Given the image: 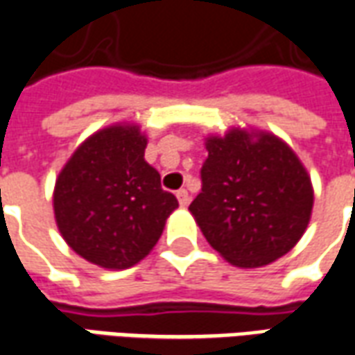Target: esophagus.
<instances>
[{
	"label": "esophagus",
	"instance_id": "1",
	"mask_svg": "<svg viewBox=\"0 0 355 355\" xmlns=\"http://www.w3.org/2000/svg\"><path fill=\"white\" fill-rule=\"evenodd\" d=\"M177 198H178V203H180L182 207H186V205L190 203V193H188V190H178Z\"/></svg>",
	"mask_w": 355,
	"mask_h": 355
}]
</instances>
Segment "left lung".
<instances>
[{"mask_svg":"<svg viewBox=\"0 0 355 355\" xmlns=\"http://www.w3.org/2000/svg\"><path fill=\"white\" fill-rule=\"evenodd\" d=\"M201 192L190 213L234 266L259 268L289 253L310 223L313 190L297 154L264 131L209 137Z\"/></svg>","mask_w":355,"mask_h":355,"instance_id":"left-lung-1","label":"left lung"}]
</instances>
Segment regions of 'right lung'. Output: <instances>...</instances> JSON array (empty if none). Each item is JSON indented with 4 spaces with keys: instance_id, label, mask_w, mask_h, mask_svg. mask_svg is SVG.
Returning <instances> with one entry per match:
<instances>
[{
    "instance_id": "right-lung-1",
    "label": "right lung",
    "mask_w": 355,
    "mask_h": 355,
    "mask_svg": "<svg viewBox=\"0 0 355 355\" xmlns=\"http://www.w3.org/2000/svg\"><path fill=\"white\" fill-rule=\"evenodd\" d=\"M146 142L139 125H110L91 135L58 175L53 193L58 232L96 266H135L178 207L144 159Z\"/></svg>"
}]
</instances>
